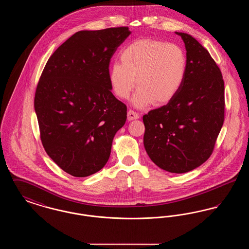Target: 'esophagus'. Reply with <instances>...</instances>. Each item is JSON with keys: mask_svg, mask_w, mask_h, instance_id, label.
Segmentation results:
<instances>
[{"mask_svg": "<svg viewBox=\"0 0 249 249\" xmlns=\"http://www.w3.org/2000/svg\"><path fill=\"white\" fill-rule=\"evenodd\" d=\"M127 116H128V120H130H130L139 119V115L136 112H134L133 110H129Z\"/></svg>", "mask_w": 249, "mask_h": 249, "instance_id": "1", "label": "esophagus"}]
</instances>
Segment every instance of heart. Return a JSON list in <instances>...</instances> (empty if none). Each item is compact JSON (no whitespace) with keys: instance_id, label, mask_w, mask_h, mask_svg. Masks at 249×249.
<instances>
[{"instance_id":"b5f03b06","label":"heart","mask_w":249,"mask_h":249,"mask_svg":"<svg viewBox=\"0 0 249 249\" xmlns=\"http://www.w3.org/2000/svg\"><path fill=\"white\" fill-rule=\"evenodd\" d=\"M121 63L114 62L109 82L114 93L127 99L137 85L133 104L143 107L171 102L184 82L187 57L176 44L156 39H139L120 52Z\"/></svg>"}]
</instances>
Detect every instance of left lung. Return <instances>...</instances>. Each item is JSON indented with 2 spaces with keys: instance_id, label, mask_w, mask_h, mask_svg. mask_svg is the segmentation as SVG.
Instances as JSON below:
<instances>
[{
  "instance_id": "left-lung-1",
  "label": "left lung",
  "mask_w": 249,
  "mask_h": 249,
  "mask_svg": "<svg viewBox=\"0 0 249 249\" xmlns=\"http://www.w3.org/2000/svg\"><path fill=\"white\" fill-rule=\"evenodd\" d=\"M181 36L187 50V71L176 97L142 117L143 144L155 164L183 174L212 155L225 119L224 80L207 49L192 36Z\"/></svg>"
}]
</instances>
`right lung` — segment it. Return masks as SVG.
Masks as SVG:
<instances>
[{
    "label": "right lung",
    "mask_w": 249,
    "mask_h": 249,
    "mask_svg": "<svg viewBox=\"0 0 249 249\" xmlns=\"http://www.w3.org/2000/svg\"><path fill=\"white\" fill-rule=\"evenodd\" d=\"M129 27L80 31L50 56L36 88L40 138L64 172L85 178L107 164L127 107L111 92L109 64Z\"/></svg>",
    "instance_id": "add662e5"
}]
</instances>
